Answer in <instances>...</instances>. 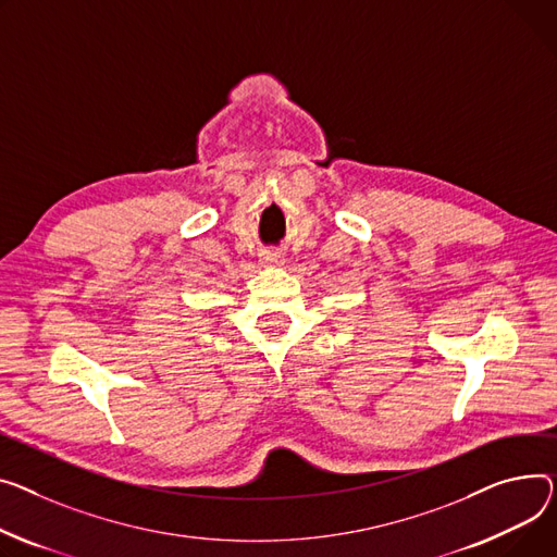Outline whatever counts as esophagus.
Wrapping results in <instances>:
<instances>
[{
	"label": "esophagus",
	"mask_w": 557,
	"mask_h": 557,
	"mask_svg": "<svg viewBox=\"0 0 557 557\" xmlns=\"http://www.w3.org/2000/svg\"><path fill=\"white\" fill-rule=\"evenodd\" d=\"M262 264H267V267H277V264H282V257H280L277 252H264V255H262Z\"/></svg>",
	"instance_id": "1"
}]
</instances>
